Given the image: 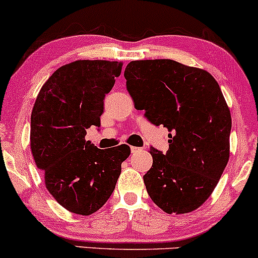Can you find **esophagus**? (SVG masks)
Here are the masks:
<instances>
[{"instance_id":"esophagus-1","label":"esophagus","mask_w":258,"mask_h":258,"mask_svg":"<svg viewBox=\"0 0 258 258\" xmlns=\"http://www.w3.org/2000/svg\"><path fill=\"white\" fill-rule=\"evenodd\" d=\"M130 150H132V153H135V152L140 151V149H139V147H135V146H132V147H130Z\"/></svg>"}]
</instances>
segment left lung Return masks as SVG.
<instances>
[{
    "label": "left lung",
    "mask_w": 258,
    "mask_h": 258,
    "mask_svg": "<svg viewBox=\"0 0 258 258\" xmlns=\"http://www.w3.org/2000/svg\"><path fill=\"white\" fill-rule=\"evenodd\" d=\"M138 109L168 129L169 149H151L144 175L150 198L166 213L195 211L212 195L230 155V109L207 71L172 59L133 60L124 72Z\"/></svg>",
    "instance_id": "8db88e82"
}]
</instances>
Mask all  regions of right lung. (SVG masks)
<instances>
[{"label": "right lung", "instance_id": "1", "mask_svg": "<svg viewBox=\"0 0 258 258\" xmlns=\"http://www.w3.org/2000/svg\"><path fill=\"white\" fill-rule=\"evenodd\" d=\"M123 62L79 59L59 67L42 85L31 112L30 149L46 189L69 212L90 216L113 192L128 145L100 150L85 140L100 126L103 100Z\"/></svg>", "mask_w": 258, "mask_h": 258}]
</instances>
